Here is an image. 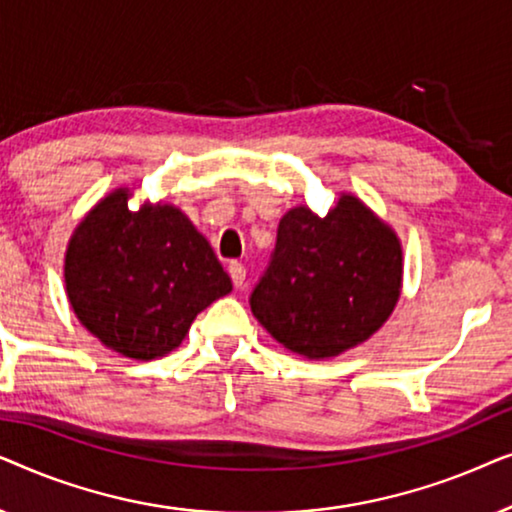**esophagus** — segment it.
Masks as SVG:
<instances>
[{"mask_svg": "<svg viewBox=\"0 0 512 512\" xmlns=\"http://www.w3.org/2000/svg\"><path fill=\"white\" fill-rule=\"evenodd\" d=\"M228 272H230V279H233V284L237 286V289H240V286L244 284V277H247V270H244V265L237 263V261H230Z\"/></svg>", "mask_w": 512, "mask_h": 512, "instance_id": "34e87169", "label": "esophagus"}]
</instances>
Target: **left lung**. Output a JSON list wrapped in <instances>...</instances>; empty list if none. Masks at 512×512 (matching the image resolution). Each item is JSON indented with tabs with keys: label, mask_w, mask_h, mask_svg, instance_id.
Listing matches in <instances>:
<instances>
[{
	"label": "left lung",
	"mask_w": 512,
	"mask_h": 512,
	"mask_svg": "<svg viewBox=\"0 0 512 512\" xmlns=\"http://www.w3.org/2000/svg\"><path fill=\"white\" fill-rule=\"evenodd\" d=\"M403 289L396 230L354 193L326 216L291 207L275 256L251 293V312L286 349L324 361L363 345L387 324Z\"/></svg>",
	"instance_id": "obj_1"
}]
</instances>
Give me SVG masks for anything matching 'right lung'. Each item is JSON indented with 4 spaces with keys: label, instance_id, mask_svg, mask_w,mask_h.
<instances>
[{
    "label": "right lung",
    "instance_id": "1",
    "mask_svg": "<svg viewBox=\"0 0 512 512\" xmlns=\"http://www.w3.org/2000/svg\"><path fill=\"white\" fill-rule=\"evenodd\" d=\"M114 188L79 221L65 251V293L104 347L137 361L184 342L198 314L233 291L207 237L170 202L130 209Z\"/></svg>",
    "mask_w": 512,
    "mask_h": 512
}]
</instances>
